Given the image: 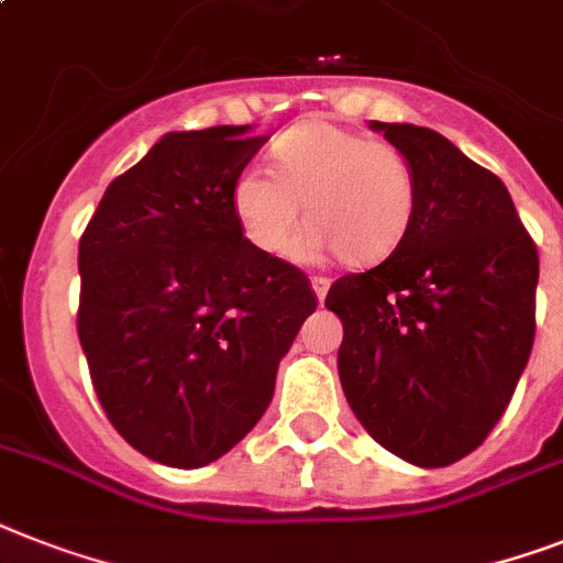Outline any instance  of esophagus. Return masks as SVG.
<instances>
[{"label": "esophagus", "instance_id": "34e87169", "mask_svg": "<svg viewBox=\"0 0 563 563\" xmlns=\"http://www.w3.org/2000/svg\"><path fill=\"white\" fill-rule=\"evenodd\" d=\"M312 291H314V297H318V303H323V300H327V291H329L327 277H312Z\"/></svg>", "mask_w": 563, "mask_h": 563}]
</instances>
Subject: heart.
I'll return each instance as SVG.
<instances>
[{"instance_id":"b5f03b06","label":"heart","mask_w":563,"mask_h":563,"mask_svg":"<svg viewBox=\"0 0 563 563\" xmlns=\"http://www.w3.org/2000/svg\"><path fill=\"white\" fill-rule=\"evenodd\" d=\"M419 185L408 155L335 123H303L274 144V173L249 167L234 185L242 231L260 251L283 257L302 224L313 225L291 254L314 260L329 251L350 266H376L408 234Z\"/></svg>"}]
</instances>
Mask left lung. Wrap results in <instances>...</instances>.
Listing matches in <instances>:
<instances>
[{
	"mask_svg": "<svg viewBox=\"0 0 563 563\" xmlns=\"http://www.w3.org/2000/svg\"><path fill=\"white\" fill-rule=\"evenodd\" d=\"M408 155L419 199L385 263L332 283L338 376L390 454L442 468L504 416L534 341L538 249L495 173L413 123L369 121Z\"/></svg>",
	"mask_w": 563,
	"mask_h": 563,
	"instance_id": "8db88e82",
	"label": "left lung"
}]
</instances>
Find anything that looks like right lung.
<instances>
[{"mask_svg":"<svg viewBox=\"0 0 563 563\" xmlns=\"http://www.w3.org/2000/svg\"><path fill=\"white\" fill-rule=\"evenodd\" d=\"M268 139L167 132L107 187L80 236L77 335L135 451L202 468L260 422L318 309L303 272L242 236L234 185Z\"/></svg>","mask_w":563,"mask_h":563,"instance_id":"1","label":"right lung"}]
</instances>
